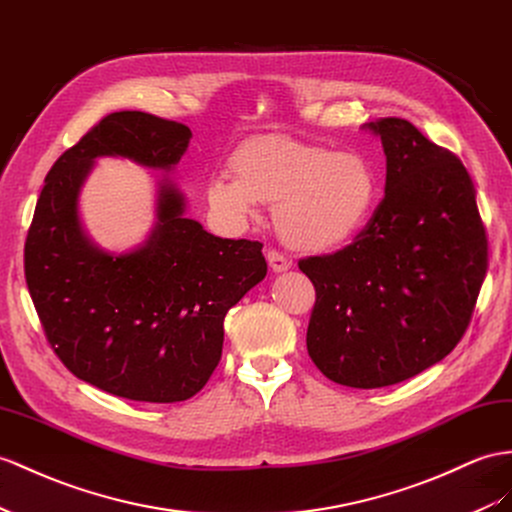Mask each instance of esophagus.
<instances>
[{
	"label": "esophagus",
	"mask_w": 512,
	"mask_h": 512,
	"mask_svg": "<svg viewBox=\"0 0 512 512\" xmlns=\"http://www.w3.org/2000/svg\"><path fill=\"white\" fill-rule=\"evenodd\" d=\"M266 259H268V266H270V270H272L274 274L287 272V270L292 268V261L287 259V257H283V255L277 253V251H268V253H266Z\"/></svg>",
	"instance_id": "1"
}]
</instances>
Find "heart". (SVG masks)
<instances>
[{"instance_id": "heart-1", "label": "heart", "mask_w": 512, "mask_h": 512, "mask_svg": "<svg viewBox=\"0 0 512 512\" xmlns=\"http://www.w3.org/2000/svg\"><path fill=\"white\" fill-rule=\"evenodd\" d=\"M233 177L205 188L212 212L242 225L259 203L274 205L281 240L305 253L350 244L370 225L383 196L376 166L359 151H333L283 134L253 136L229 157Z\"/></svg>"}]
</instances>
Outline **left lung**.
<instances>
[{"label":"left lung","instance_id":"left-lung-1","mask_svg":"<svg viewBox=\"0 0 512 512\" xmlns=\"http://www.w3.org/2000/svg\"><path fill=\"white\" fill-rule=\"evenodd\" d=\"M387 157L385 199L355 244L298 261L316 287L307 350L337 385L389 387L448 357L487 274L474 181L415 125H363Z\"/></svg>","mask_w":512,"mask_h":512}]
</instances>
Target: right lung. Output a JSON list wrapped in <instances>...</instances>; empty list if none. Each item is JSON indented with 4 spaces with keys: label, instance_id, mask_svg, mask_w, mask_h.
Instances as JSON below:
<instances>
[{
    "label": "right lung",
    "instance_id": "add662e5",
    "mask_svg": "<svg viewBox=\"0 0 512 512\" xmlns=\"http://www.w3.org/2000/svg\"><path fill=\"white\" fill-rule=\"evenodd\" d=\"M190 127L114 112L45 177L25 242V281L60 361L84 383L136 402H181L216 370L227 311L264 281L261 244L222 240L186 216V196L155 175L142 244L106 251L84 229L80 194L99 157L173 173Z\"/></svg>",
    "mask_w": 512,
    "mask_h": 512
}]
</instances>
